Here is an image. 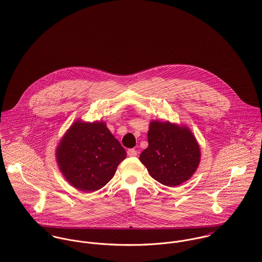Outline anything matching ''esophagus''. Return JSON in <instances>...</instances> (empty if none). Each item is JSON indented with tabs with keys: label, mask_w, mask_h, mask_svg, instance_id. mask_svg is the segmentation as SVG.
Returning a JSON list of instances; mask_svg holds the SVG:
<instances>
[{
	"label": "esophagus",
	"mask_w": 262,
	"mask_h": 262,
	"mask_svg": "<svg viewBox=\"0 0 262 262\" xmlns=\"http://www.w3.org/2000/svg\"><path fill=\"white\" fill-rule=\"evenodd\" d=\"M127 154H128V156H131V157L136 156V155H137V150H135L134 148L128 149V151H127Z\"/></svg>",
	"instance_id": "34e87169"
}]
</instances>
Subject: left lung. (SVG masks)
I'll use <instances>...</instances> for the list:
<instances>
[{
    "mask_svg": "<svg viewBox=\"0 0 262 262\" xmlns=\"http://www.w3.org/2000/svg\"><path fill=\"white\" fill-rule=\"evenodd\" d=\"M199 144L186 127L169 122L153 121L148 131V147L140 154V161L150 176L167 187L187 181L200 163Z\"/></svg>",
    "mask_w": 262,
    "mask_h": 262,
    "instance_id": "1",
    "label": "left lung"
}]
</instances>
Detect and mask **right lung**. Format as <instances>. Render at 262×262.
Instances as JSON below:
<instances>
[{
    "label": "right lung",
    "mask_w": 262,
    "mask_h": 262,
    "mask_svg": "<svg viewBox=\"0 0 262 262\" xmlns=\"http://www.w3.org/2000/svg\"><path fill=\"white\" fill-rule=\"evenodd\" d=\"M56 157L61 172L72 186L95 191L112 180L126 151L105 123L76 121L63 136Z\"/></svg>",
    "instance_id": "right-lung-1"
}]
</instances>
